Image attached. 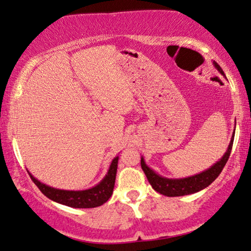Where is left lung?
I'll return each mask as SVG.
<instances>
[{"mask_svg": "<svg viewBox=\"0 0 251 251\" xmlns=\"http://www.w3.org/2000/svg\"><path fill=\"white\" fill-rule=\"evenodd\" d=\"M215 68L220 72L222 75H224V72L222 70L220 66L217 65V62H213ZM226 78V77H225ZM233 140H234V132H233L231 142L228 144L226 152L224 153V156L218 160L216 164H214L210 168L206 169V171L199 173L193 176H189V177L184 178H167L164 177L159 174H157L156 172L152 171L149 166L146 164L143 157H141V167H142L144 174H146L148 181L152 186L153 190H156L157 192H159L160 195L167 196V197H181L186 195H192V193L199 192L204 188H207L208 185H210L215 179L218 177V175L221 174V172L223 171L225 164L228 160L230 157L232 146H233Z\"/></svg>", "mask_w": 251, "mask_h": 251, "instance_id": "8db88e82", "label": "left lung"}]
</instances>
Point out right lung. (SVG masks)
<instances>
[{
    "label": "right lung",
    "instance_id": "obj_1",
    "mask_svg": "<svg viewBox=\"0 0 251 251\" xmlns=\"http://www.w3.org/2000/svg\"><path fill=\"white\" fill-rule=\"evenodd\" d=\"M118 159V156L112 159L110 167H109L104 177L101 179V182H99L93 188L80 190V191H70V190L52 188V186H49L38 181L30 173L29 176L35 184L37 185V188L41 190V192L55 202L73 208H94L107 202L114 192Z\"/></svg>",
    "mask_w": 251,
    "mask_h": 251
}]
</instances>
